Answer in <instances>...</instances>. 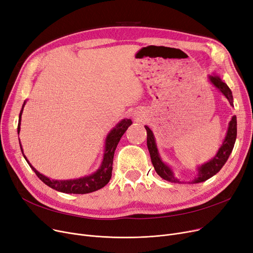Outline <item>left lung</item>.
<instances>
[{"mask_svg": "<svg viewBox=\"0 0 253 253\" xmlns=\"http://www.w3.org/2000/svg\"><path fill=\"white\" fill-rule=\"evenodd\" d=\"M208 80L225 96L226 99L229 101L230 105L234 106V103H233L234 99H233L232 91H230L227 84L221 80L220 76L215 73L213 75H209ZM145 128L147 130V134H148L147 146H148V149L150 152L151 161L153 163V167H154V169H155L156 172L160 175L162 179L167 180L169 182L184 183V182H181L177 177H175L171 168L161 159L158 149H157L155 136H154L152 130L148 126H145ZM236 138H237V117L234 116V117H232V120H230V122L228 123V128L226 131L225 138L222 142L221 147L219 148L218 152L216 153V155L211 160H209L208 162L202 164V166L197 167L196 168L197 173L194 177V179L192 181L185 182V183H190V184L202 183V182L207 181L208 179L212 178L214 174H216L219 170L222 169V167L227 161L230 153H232V151L234 149Z\"/></svg>", "mask_w": 253, "mask_h": 253, "instance_id": "1", "label": "left lung"}]
</instances>
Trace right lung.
<instances>
[{
  "instance_id": "1",
  "label": "right lung",
  "mask_w": 253,
  "mask_h": 253,
  "mask_svg": "<svg viewBox=\"0 0 253 253\" xmlns=\"http://www.w3.org/2000/svg\"><path fill=\"white\" fill-rule=\"evenodd\" d=\"M25 104H26V101L24 102L23 107H21V111L19 113L17 133H19L20 131V120H21V115H23ZM131 124H132V121L130 119H123L116 125V127H114L111 131H109L105 138L103 159L99 169L92 174L85 175V177L79 178V179L52 180L46 177V175L40 173L34 167L32 166V164L29 162V160L27 159V157L25 156L23 148H21V145H20V140H19V146H20L21 153H23V155L27 160L29 166L31 167V169L35 171L37 177L43 183L49 186L50 188L63 193H73V194L91 193L104 187V186L109 182V180H111L112 170H113V160H114V154H115L116 148L119 144L121 137H122V135L126 132V130Z\"/></svg>"
}]
</instances>
